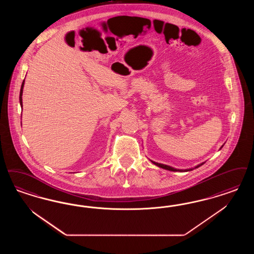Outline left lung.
<instances>
[{
  "label": "left lung",
  "instance_id": "obj_1",
  "mask_svg": "<svg viewBox=\"0 0 254 254\" xmlns=\"http://www.w3.org/2000/svg\"><path fill=\"white\" fill-rule=\"evenodd\" d=\"M223 146V145H222ZM221 146V147H222ZM155 165H157V166H159V167H161V168H163V169H166V170H169V171H180V172H183V171H190V170H193V169H186V170H180V169H176V168H173L171 166H169V165H165V164H162V163H155V162H153L151 161ZM203 163H200V164H198V165H196L194 168H197V167H199V166H201Z\"/></svg>",
  "mask_w": 254,
  "mask_h": 254
}]
</instances>
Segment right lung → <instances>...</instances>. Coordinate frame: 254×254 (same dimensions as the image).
Instances as JSON below:
<instances>
[{
    "label": "right lung",
    "mask_w": 254,
    "mask_h": 254,
    "mask_svg": "<svg viewBox=\"0 0 254 254\" xmlns=\"http://www.w3.org/2000/svg\"><path fill=\"white\" fill-rule=\"evenodd\" d=\"M23 86H24V80L22 81V84H21V87H20V107L22 108V89H23Z\"/></svg>",
    "instance_id": "obj_1"
}]
</instances>
